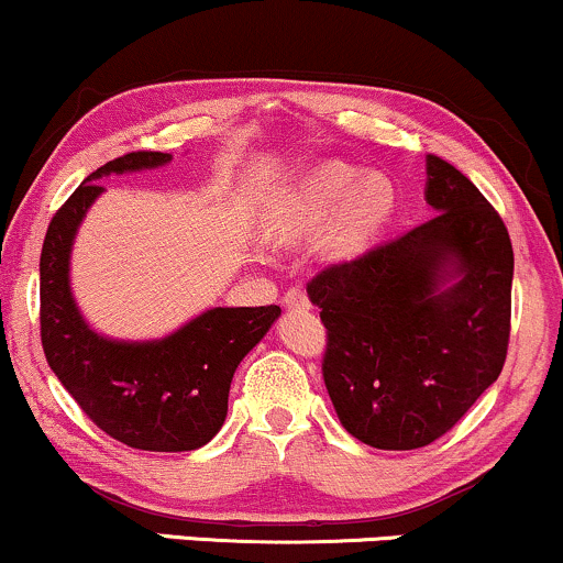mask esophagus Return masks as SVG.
I'll return each instance as SVG.
<instances>
[{"mask_svg":"<svg viewBox=\"0 0 563 563\" xmlns=\"http://www.w3.org/2000/svg\"><path fill=\"white\" fill-rule=\"evenodd\" d=\"M284 306L287 308H311V300H308V295L302 292L300 287H289L287 292H284Z\"/></svg>","mask_w":563,"mask_h":563,"instance_id":"34e87169","label":"esophagus"}]
</instances>
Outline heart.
<instances>
[{"instance_id": "obj_1", "label": "heart", "mask_w": 563, "mask_h": 563, "mask_svg": "<svg viewBox=\"0 0 563 563\" xmlns=\"http://www.w3.org/2000/svg\"><path fill=\"white\" fill-rule=\"evenodd\" d=\"M394 207L385 178L358 180L349 164L330 162L295 183L268 212V236L276 242L316 236L332 257H353L380 231Z\"/></svg>"}]
</instances>
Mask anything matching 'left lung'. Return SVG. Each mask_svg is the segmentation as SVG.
Segmentation results:
<instances>
[{"mask_svg": "<svg viewBox=\"0 0 563 563\" xmlns=\"http://www.w3.org/2000/svg\"><path fill=\"white\" fill-rule=\"evenodd\" d=\"M426 169L431 220L308 282L327 327V394L375 450H420L452 431L508 353V229L457 167L431 154Z\"/></svg>", "mask_w": 563, "mask_h": 563, "instance_id": "left-lung-1", "label": "left lung"}]
</instances>
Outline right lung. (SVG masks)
I'll list each match as a JSON object with an SVG mask.
<instances>
[{"instance_id": "add662e5", "label": "right lung", "mask_w": 563, "mask_h": 563, "mask_svg": "<svg viewBox=\"0 0 563 563\" xmlns=\"http://www.w3.org/2000/svg\"><path fill=\"white\" fill-rule=\"evenodd\" d=\"M162 151H132L87 175L49 220L40 257V324L49 369L100 431L145 452L205 446L229 415L236 366L279 319V306L210 308L162 340H111L79 313L68 282L74 239L103 175L167 164Z\"/></svg>"}]
</instances>
